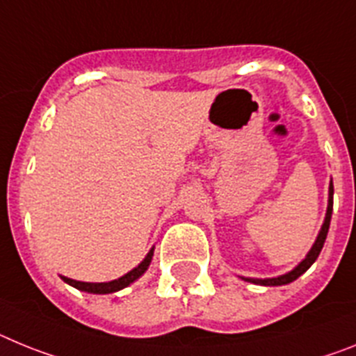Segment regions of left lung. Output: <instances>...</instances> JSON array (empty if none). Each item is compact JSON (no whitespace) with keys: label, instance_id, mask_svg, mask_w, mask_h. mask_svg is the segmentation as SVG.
Instances as JSON below:
<instances>
[{"label":"left lung","instance_id":"obj_1","mask_svg":"<svg viewBox=\"0 0 356 356\" xmlns=\"http://www.w3.org/2000/svg\"><path fill=\"white\" fill-rule=\"evenodd\" d=\"M332 211H333V182H330V197H327V211H326V218H324V224L321 227V233L315 240L314 247H312V251L308 252V256L302 259L301 264L298 267L293 268L292 272L285 274V276H280V277H270V280H247V281H252V283H258V285H265V286H277V285H286V283H292L293 280H298L301 274L308 270L312 267L319 252L323 251V245L326 242V234L327 229H330V220H332Z\"/></svg>","mask_w":356,"mask_h":356}]
</instances>
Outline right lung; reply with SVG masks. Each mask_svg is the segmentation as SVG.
Returning a JSON list of instances; mask_svg holds the SVG:
<instances>
[{
    "mask_svg": "<svg viewBox=\"0 0 356 356\" xmlns=\"http://www.w3.org/2000/svg\"><path fill=\"white\" fill-rule=\"evenodd\" d=\"M152 256H154V249L147 254V258L141 261L140 265L136 268H132L131 272H127L125 276L118 277V280L114 281H109V283H84V281H75V280H70V277H64L63 280L66 281L67 285L75 286V289L82 290V292H89V293H113V292H118V290L125 289V286H129L132 283V281H136L138 277L143 274L145 270L148 268V265H150V261H152Z\"/></svg>",
    "mask_w": 356,
    "mask_h": 356,
    "instance_id": "right-lung-1",
    "label": "right lung"
}]
</instances>
